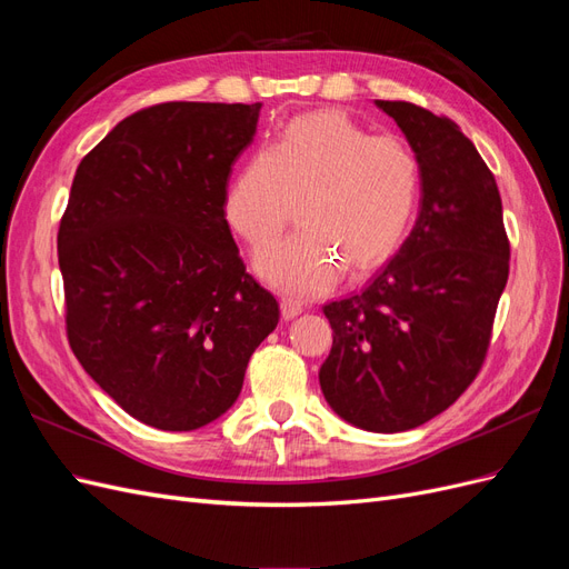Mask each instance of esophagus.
<instances>
[{"label": "esophagus", "mask_w": 569, "mask_h": 569, "mask_svg": "<svg viewBox=\"0 0 569 569\" xmlns=\"http://www.w3.org/2000/svg\"><path fill=\"white\" fill-rule=\"evenodd\" d=\"M280 311H282V318H284V320H291V318H297V316L303 313V303L284 299V301L280 303Z\"/></svg>", "instance_id": "34e87169"}]
</instances>
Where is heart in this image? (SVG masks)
Wrapping results in <instances>:
<instances>
[{
  "mask_svg": "<svg viewBox=\"0 0 569 569\" xmlns=\"http://www.w3.org/2000/svg\"><path fill=\"white\" fill-rule=\"evenodd\" d=\"M291 199H303V230L258 253L256 272L287 297H316L343 266L368 272L401 247L418 211L420 161L401 137L370 134L347 113H303L234 170L222 216L261 249L287 226Z\"/></svg>",
  "mask_w": 569,
  "mask_h": 569,
  "instance_id": "obj_1",
  "label": "heart"
}]
</instances>
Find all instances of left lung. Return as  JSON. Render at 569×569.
<instances>
[{"label": "left lung", "instance_id": "8db88e82", "mask_svg": "<svg viewBox=\"0 0 569 569\" xmlns=\"http://www.w3.org/2000/svg\"><path fill=\"white\" fill-rule=\"evenodd\" d=\"M420 161V211L366 289L327 303L325 401L368 432H406L472 385L508 282L510 244L496 180L453 120L375 99Z\"/></svg>", "mask_w": 569, "mask_h": 569}]
</instances>
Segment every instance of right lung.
Wrapping results in <instances>:
<instances>
[{
  "label": "right lung",
  "instance_id": "add662e5",
  "mask_svg": "<svg viewBox=\"0 0 569 569\" xmlns=\"http://www.w3.org/2000/svg\"><path fill=\"white\" fill-rule=\"evenodd\" d=\"M261 104L137 111L76 170L59 226L68 343L128 416L192 432L230 410L280 320L222 216Z\"/></svg>",
  "mask_w": 569,
  "mask_h": 569
}]
</instances>
